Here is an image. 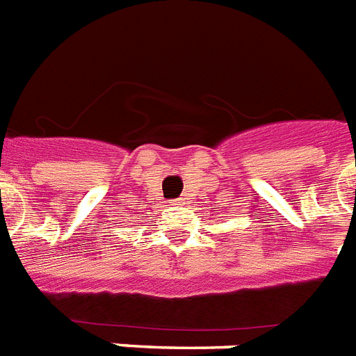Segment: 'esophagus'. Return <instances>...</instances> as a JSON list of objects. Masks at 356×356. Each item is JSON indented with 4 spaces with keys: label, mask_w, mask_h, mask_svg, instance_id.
Here are the masks:
<instances>
[{
    "label": "esophagus",
    "mask_w": 356,
    "mask_h": 356,
    "mask_svg": "<svg viewBox=\"0 0 356 356\" xmlns=\"http://www.w3.org/2000/svg\"><path fill=\"white\" fill-rule=\"evenodd\" d=\"M170 205H173V207H181V205H185V198H175V200H171Z\"/></svg>",
    "instance_id": "esophagus-1"
}]
</instances>
